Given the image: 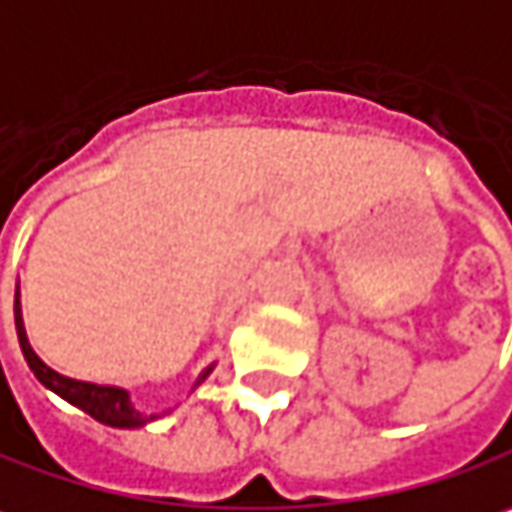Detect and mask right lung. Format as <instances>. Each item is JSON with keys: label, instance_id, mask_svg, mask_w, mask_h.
<instances>
[{"label": "right lung", "instance_id": "obj_1", "mask_svg": "<svg viewBox=\"0 0 512 512\" xmlns=\"http://www.w3.org/2000/svg\"><path fill=\"white\" fill-rule=\"evenodd\" d=\"M14 318H16V336H19V347H22V356L28 362V368L34 371V376L51 388L54 394H60L63 400H69L72 406L83 408L89 417H95L98 423H106V426H115V429H136V426H144L150 417L138 414L136 408L130 406V394L124 388H109V385H92V382H80V379H69V376L57 374L51 371L46 362L31 350L28 339H25V327H22V316H19V292H16V307H14ZM211 371V368H208ZM208 371L199 376V382L208 376ZM196 382V385H199Z\"/></svg>", "mask_w": 512, "mask_h": 512}]
</instances>
